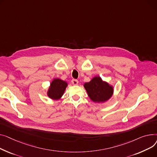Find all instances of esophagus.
I'll list each match as a JSON object with an SVG mask.
<instances>
[{"instance_id": "esophagus-1", "label": "esophagus", "mask_w": 157, "mask_h": 157, "mask_svg": "<svg viewBox=\"0 0 157 157\" xmlns=\"http://www.w3.org/2000/svg\"><path fill=\"white\" fill-rule=\"evenodd\" d=\"M71 83H72L73 85L77 86L78 84V81L77 80H76V79H72L71 80Z\"/></svg>"}]
</instances>
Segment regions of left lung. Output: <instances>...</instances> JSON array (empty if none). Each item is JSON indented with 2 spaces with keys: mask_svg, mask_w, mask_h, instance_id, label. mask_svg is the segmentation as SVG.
Wrapping results in <instances>:
<instances>
[{
  "mask_svg": "<svg viewBox=\"0 0 157 157\" xmlns=\"http://www.w3.org/2000/svg\"><path fill=\"white\" fill-rule=\"evenodd\" d=\"M86 89L90 99L95 103H104L113 94V87L103 81L99 76L94 77L89 82L85 83Z\"/></svg>",
  "mask_w": 157,
  "mask_h": 157,
  "instance_id": "left-lung-1",
  "label": "left lung"
}]
</instances>
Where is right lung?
<instances>
[{
  "label": "right lung",
  "mask_w": 157,
  "mask_h": 157,
  "mask_svg": "<svg viewBox=\"0 0 157 157\" xmlns=\"http://www.w3.org/2000/svg\"><path fill=\"white\" fill-rule=\"evenodd\" d=\"M67 86V82L59 78H54L50 84L48 91V96L54 101L59 100L63 95Z\"/></svg>",
  "instance_id": "1"
}]
</instances>
